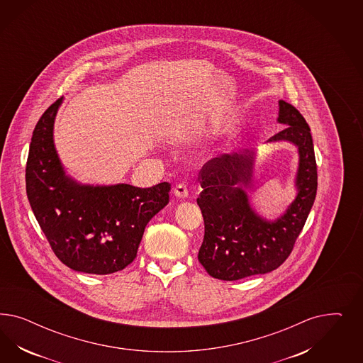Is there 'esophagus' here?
Returning a JSON list of instances; mask_svg holds the SVG:
<instances>
[{
    "mask_svg": "<svg viewBox=\"0 0 363 363\" xmlns=\"http://www.w3.org/2000/svg\"><path fill=\"white\" fill-rule=\"evenodd\" d=\"M174 196L177 198H186L189 196V190H187L186 185L185 184H178L176 187H174Z\"/></svg>",
    "mask_w": 363,
    "mask_h": 363,
    "instance_id": "esophagus-1",
    "label": "esophagus"
}]
</instances>
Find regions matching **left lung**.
I'll use <instances>...</instances> for the list:
<instances>
[{
    "label": "left lung",
    "instance_id": "1",
    "mask_svg": "<svg viewBox=\"0 0 363 363\" xmlns=\"http://www.w3.org/2000/svg\"><path fill=\"white\" fill-rule=\"evenodd\" d=\"M277 122L284 130L267 143H293L298 149L297 196L285 213L266 220L253 209L246 187L253 177L254 150L220 154L201 169L198 206L205 237L198 261L211 277L237 281L266 274L284 264L308 220L317 194V164L308 122L293 105L279 99Z\"/></svg>",
    "mask_w": 363,
    "mask_h": 363
}]
</instances>
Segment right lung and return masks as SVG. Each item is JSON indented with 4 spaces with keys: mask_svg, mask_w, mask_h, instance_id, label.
I'll list each match as a JSON object with an SVG mask.
<instances>
[{
    "mask_svg": "<svg viewBox=\"0 0 363 363\" xmlns=\"http://www.w3.org/2000/svg\"><path fill=\"white\" fill-rule=\"evenodd\" d=\"M64 97L50 105L34 128L26 194L57 258L88 274H111L137 257L149 220L169 202L170 184L141 189L128 184L88 185L66 174L53 138Z\"/></svg>",
    "mask_w": 363,
    "mask_h": 363,
    "instance_id": "obj_1",
    "label": "right lung"
}]
</instances>
